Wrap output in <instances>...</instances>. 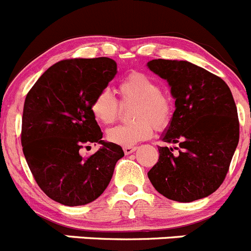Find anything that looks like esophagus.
Wrapping results in <instances>:
<instances>
[{"label":"esophagus","mask_w":251,"mask_h":251,"mask_svg":"<svg viewBox=\"0 0 251 251\" xmlns=\"http://www.w3.org/2000/svg\"><path fill=\"white\" fill-rule=\"evenodd\" d=\"M136 150V146H123V151H125L126 155L134 152Z\"/></svg>","instance_id":"1"}]
</instances>
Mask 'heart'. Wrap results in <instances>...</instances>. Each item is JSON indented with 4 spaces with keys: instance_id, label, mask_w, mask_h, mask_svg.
<instances>
[{
    "instance_id": "obj_1",
    "label": "heart",
    "mask_w": 251,
    "mask_h": 251,
    "mask_svg": "<svg viewBox=\"0 0 251 251\" xmlns=\"http://www.w3.org/2000/svg\"><path fill=\"white\" fill-rule=\"evenodd\" d=\"M117 90L123 103L134 102L131 117L135 121L108 129L107 139L111 143L131 146L150 138L153 126L163 129L168 126L172 113L171 99L151 76L133 72L120 81ZM120 111V102L107 89L99 91L91 102L94 118L102 125L115 122Z\"/></svg>"
}]
</instances>
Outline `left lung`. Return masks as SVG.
I'll list each match as a JSON object with an SVG mask.
<instances>
[{
    "label": "left lung",
    "mask_w": 251,
    "mask_h": 251,
    "mask_svg": "<svg viewBox=\"0 0 251 251\" xmlns=\"http://www.w3.org/2000/svg\"><path fill=\"white\" fill-rule=\"evenodd\" d=\"M150 71L168 81L176 110L162 141L158 161L148 172L156 190L167 199L190 202L220 188L239 141L237 106L227 84L187 61L152 59Z\"/></svg>",
    "instance_id": "obj_1"
}]
</instances>
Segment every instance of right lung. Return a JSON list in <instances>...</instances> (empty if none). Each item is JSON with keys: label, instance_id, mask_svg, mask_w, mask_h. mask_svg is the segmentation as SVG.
I'll use <instances>...</instances> for the list:
<instances>
[{"label": "right lung", "instance_id": "right-lung-1", "mask_svg": "<svg viewBox=\"0 0 251 251\" xmlns=\"http://www.w3.org/2000/svg\"><path fill=\"white\" fill-rule=\"evenodd\" d=\"M116 73L117 63L107 57L64 59L50 67L26 95L24 156L40 189L59 204L79 206L98 199L125 156L120 145L101 140L91 113L94 98ZM91 142L103 146L83 158L78 151Z\"/></svg>", "mask_w": 251, "mask_h": 251}]
</instances>
